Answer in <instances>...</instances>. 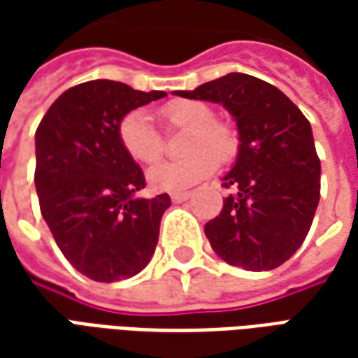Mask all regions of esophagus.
Returning a JSON list of instances; mask_svg holds the SVG:
<instances>
[{
	"instance_id": "1",
	"label": "esophagus",
	"mask_w": 358,
	"mask_h": 358,
	"mask_svg": "<svg viewBox=\"0 0 358 358\" xmlns=\"http://www.w3.org/2000/svg\"><path fill=\"white\" fill-rule=\"evenodd\" d=\"M189 195H192V194H189V192H176V194L171 195V199L174 203H182V201H186Z\"/></svg>"
}]
</instances>
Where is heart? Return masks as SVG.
I'll return each mask as SVG.
<instances>
[{
  "label": "heart",
  "mask_w": 358,
  "mask_h": 358,
  "mask_svg": "<svg viewBox=\"0 0 358 358\" xmlns=\"http://www.w3.org/2000/svg\"><path fill=\"white\" fill-rule=\"evenodd\" d=\"M166 128L187 130L182 161H166L151 166L148 180L161 192H180L209 178L217 171L218 161H228L238 151V138L222 122L207 103L195 99H176L159 109ZM118 138L126 153L143 164L155 163L163 155L164 140L153 118L145 110L128 113L118 124Z\"/></svg>",
  "instance_id": "heart-1"
}]
</instances>
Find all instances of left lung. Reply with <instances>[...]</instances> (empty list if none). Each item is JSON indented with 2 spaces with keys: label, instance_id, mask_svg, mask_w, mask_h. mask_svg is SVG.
<instances>
[{
  "label": "left lung",
  "instance_id": "obj_1",
  "mask_svg": "<svg viewBox=\"0 0 358 358\" xmlns=\"http://www.w3.org/2000/svg\"><path fill=\"white\" fill-rule=\"evenodd\" d=\"M180 97L220 103L240 134L238 159L226 174L234 187L205 224L210 248L232 266L261 272L301 248L320 199V159L297 105L268 82L230 73Z\"/></svg>",
  "mask_w": 358,
  "mask_h": 358
}]
</instances>
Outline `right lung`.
<instances>
[{
	"label": "right lung",
	"mask_w": 358,
	"mask_h": 358,
	"mask_svg": "<svg viewBox=\"0 0 358 358\" xmlns=\"http://www.w3.org/2000/svg\"><path fill=\"white\" fill-rule=\"evenodd\" d=\"M164 92L92 80L59 95L36 130V192L66 261L95 282L148 266L171 197H136L143 172L118 138L120 120Z\"/></svg>",
	"instance_id": "obj_1"
}]
</instances>
